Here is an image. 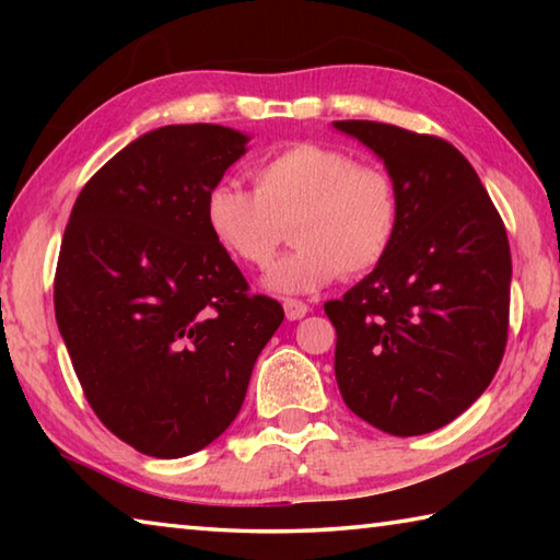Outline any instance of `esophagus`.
Here are the masks:
<instances>
[{
	"label": "esophagus",
	"mask_w": 560,
	"mask_h": 560,
	"mask_svg": "<svg viewBox=\"0 0 560 560\" xmlns=\"http://www.w3.org/2000/svg\"><path fill=\"white\" fill-rule=\"evenodd\" d=\"M283 311H287V318L289 320H299L308 314V306L303 301H296V299H287L283 301Z\"/></svg>",
	"instance_id": "34e87169"
}]
</instances>
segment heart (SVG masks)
Listing matches in <instances>:
<instances>
[{"mask_svg": "<svg viewBox=\"0 0 560 560\" xmlns=\"http://www.w3.org/2000/svg\"><path fill=\"white\" fill-rule=\"evenodd\" d=\"M257 192L234 179L207 189V232L246 267H264L283 226L296 249L271 264L261 287L277 296H301L328 287L340 271L365 273L381 264L400 226L395 179L375 165H358L346 150L291 143L252 167Z\"/></svg>", "mask_w": 560, "mask_h": 560, "instance_id": "b5f03b06", "label": "heart"}]
</instances>
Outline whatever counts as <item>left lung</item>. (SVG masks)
I'll return each mask as SVG.
<instances>
[{"label": "left lung", "mask_w": 560, "mask_h": 560, "mask_svg": "<svg viewBox=\"0 0 560 560\" xmlns=\"http://www.w3.org/2000/svg\"><path fill=\"white\" fill-rule=\"evenodd\" d=\"M383 160L400 195L387 257L340 301L336 383L346 405L397 438L440 430L487 390L509 330L504 222L447 140L375 120H334Z\"/></svg>", "instance_id": "obj_1"}]
</instances>
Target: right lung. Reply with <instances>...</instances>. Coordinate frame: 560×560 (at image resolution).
<instances>
[{
  "label": "right lung",
  "mask_w": 560,
  "mask_h": 560,
  "mask_svg": "<svg viewBox=\"0 0 560 560\" xmlns=\"http://www.w3.org/2000/svg\"><path fill=\"white\" fill-rule=\"evenodd\" d=\"M249 140L212 122L143 132L66 224L56 324L93 412L148 457H187L230 428L283 320L279 301L246 291L202 214Z\"/></svg>",
  "instance_id": "right-lung-1"
}]
</instances>
